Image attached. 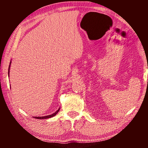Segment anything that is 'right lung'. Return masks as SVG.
I'll return each instance as SVG.
<instances>
[{"label":"right lung","mask_w":148,"mask_h":148,"mask_svg":"<svg viewBox=\"0 0 148 148\" xmlns=\"http://www.w3.org/2000/svg\"><path fill=\"white\" fill-rule=\"evenodd\" d=\"M10 65H11V62H10V64H9V72H8V74L9 75V69H10ZM60 108L58 109V110L56 111V112H55L54 113H53V114H52L51 115H48V116H34V118L35 119H48V118H51V117L55 116V115L57 114V113L58 112V111H59Z\"/></svg>","instance_id":"add662e5"}]
</instances>
